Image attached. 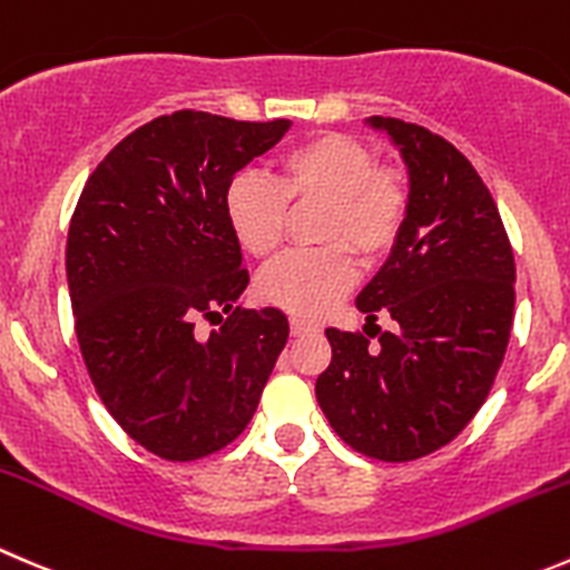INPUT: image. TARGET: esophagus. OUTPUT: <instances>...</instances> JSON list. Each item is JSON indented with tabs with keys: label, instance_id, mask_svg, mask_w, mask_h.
<instances>
[{
	"label": "esophagus",
	"instance_id": "esophagus-1",
	"mask_svg": "<svg viewBox=\"0 0 570 570\" xmlns=\"http://www.w3.org/2000/svg\"><path fill=\"white\" fill-rule=\"evenodd\" d=\"M289 331H292V336H301V334H308V331H317V325L308 323V320H301V317H289Z\"/></svg>",
	"mask_w": 570,
	"mask_h": 570
}]
</instances>
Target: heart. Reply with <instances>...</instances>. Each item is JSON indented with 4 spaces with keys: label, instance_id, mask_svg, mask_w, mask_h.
Listing matches in <instances>:
<instances>
[{
    "label": "heart",
    "instance_id": "heart-1",
    "mask_svg": "<svg viewBox=\"0 0 570 570\" xmlns=\"http://www.w3.org/2000/svg\"><path fill=\"white\" fill-rule=\"evenodd\" d=\"M323 200L317 242L323 247L281 256L258 275L264 303L301 317L323 314L356 275V256L379 262L395 247L409 212L406 178L345 132H317L275 164V180L242 173L225 191V219L245 253L267 258L284 239L286 203Z\"/></svg>",
    "mask_w": 570,
    "mask_h": 570
}]
</instances>
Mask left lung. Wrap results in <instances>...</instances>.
Instances as JSON below:
<instances>
[{
  "label": "left lung",
  "instance_id": "8db88e82",
  "mask_svg": "<svg viewBox=\"0 0 570 570\" xmlns=\"http://www.w3.org/2000/svg\"><path fill=\"white\" fill-rule=\"evenodd\" d=\"M409 169V212L384 267L356 297L362 331L325 328L317 403L364 456L409 462L449 445L490 395L515 308V258L493 195L438 132L370 116ZM379 313L395 332L374 325Z\"/></svg>",
  "mask_w": 570,
  "mask_h": 570
}]
</instances>
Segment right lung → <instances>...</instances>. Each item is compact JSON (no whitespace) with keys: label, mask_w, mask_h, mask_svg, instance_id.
Instances as JSON below:
<instances>
[{"label":"right lung","mask_w":570,"mask_h":570,"mask_svg":"<svg viewBox=\"0 0 570 570\" xmlns=\"http://www.w3.org/2000/svg\"><path fill=\"white\" fill-rule=\"evenodd\" d=\"M289 127L158 116L99 161L71 214L66 278L82 362L127 438L161 460L234 443L286 345L284 312L236 306L250 275L225 191ZM197 318L220 328L200 341Z\"/></svg>","instance_id":"add662e5"}]
</instances>
